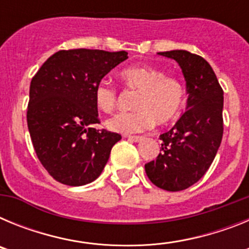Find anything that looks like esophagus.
Instances as JSON below:
<instances>
[{
  "mask_svg": "<svg viewBox=\"0 0 249 249\" xmlns=\"http://www.w3.org/2000/svg\"><path fill=\"white\" fill-rule=\"evenodd\" d=\"M127 138H128L129 141H132V142H140V141L143 140V137H142V136H128Z\"/></svg>",
  "mask_w": 249,
  "mask_h": 249,
  "instance_id": "34e87169",
  "label": "esophagus"
}]
</instances>
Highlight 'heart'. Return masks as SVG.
I'll return each mask as SVG.
<instances>
[{
    "label": "heart",
    "instance_id": "obj_1",
    "mask_svg": "<svg viewBox=\"0 0 249 249\" xmlns=\"http://www.w3.org/2000/svg\"><path fill=\"white\" fill-rule=\"evenodd\" d=\"M121 78L131 89L140 91L133 107L136 111L122 112L106 122L109 131L138 133L151 128L155 122L166 124L177 117L186 101V89L175 77H167L162 70L151 66H132L121 72ZM94 105L103 112H111L117 103V91L107 82L93 89Z\"/></svg>",
    "mask_w": 249,
    "mask_h": 249
}]
</instances>
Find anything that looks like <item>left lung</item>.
<instances>
[{"mask_svg": "<svg viewBox=\"0 0 249 249\" xmlns=\"http://www.w3.org/2000/svg\"><path fill=\"white\" fill-rule=\"evenodd\" d=\"M179 65L188 93L186 112L168 132L160 136L157 160L144 164L153 184L183 191L198 182L214 160L223 136V91L203 57L184 50L158 52Z\"/></svg>", "mask_w": 249, "mask_h": 249, "instance_id": "1", "label": "left lung"}]
</instances>
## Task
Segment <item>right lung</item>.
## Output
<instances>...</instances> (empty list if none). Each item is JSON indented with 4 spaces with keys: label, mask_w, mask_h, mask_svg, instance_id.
<instances>
[{
    "label": "right lung",
    "mask_w": 249,
    "mask_h": 249,
    "mask_svg": "<svg viewBox=\"0 0 249 249\" xmlns=\"http://www.w3.org/2000/svg\"><path fill=\"white\" fill-rule=\"evenodd\" d=\"M126 51H58L31 81L27 124L42 166L56 181L83 186L100 177L118 133L98 131L93 89L128 58Z\"/></svg>",
    "instance_id": "add662e5"
}]
</instances>
